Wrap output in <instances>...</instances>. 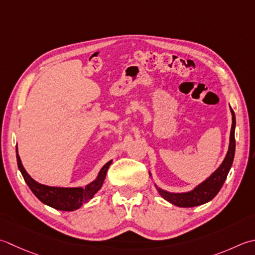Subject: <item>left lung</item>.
<instances>
[{"mask_svg":"<svg viewBox=\"0 0 255 255\" xmlns=\"http://www.w3.org/2000/svg\"><path fill=\"white\" fill-rule=\"evenodd\" d=\"M232 114V127L230 133V144H229V150L226 158L222 162L218 170L212 173V176L209 177L206 181L194 189V190L186 193H170L163 191L161 189H158L160 196L166 199L167 201L171 202L174 206L182 207V208H190L200 206V204L206 203L217 196L218 192L220 191L224 181H226L227 176L230 168L232 166L234 151H236V138H234V129H236V115L231 108Z\"/></svg>","mask_w":255,"mask_h":255,"instance_id":"1","label":"left lung"}]
</instances>
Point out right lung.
<instances>
[{
	"label": "right lung",
	"instance_id": "obj_1",
	"mask_svg": "<svg viewBox=\"0 0 255 255\" xmlns=\"http://www.w3.org/2000/svg\"><path fill=\"white\" fill-rule=\"evenodd\" d=\"M16 159L19 171H21L25 182L27 183V186L35 196H36L43 203L62 211L76 210V209L83 206V203L87 202L89 199H92L94 197V194L102 188L105 178H106L108 168L112 163L111 160L105 164L101 169V171H99L96 180L87 184L85 188H57L44 186V184L37 183L36 181L33 180V179L29 177V174L26 172V170L24 169L18 153H16Z\"/></svg>",
	"mask_w": 255,
	"mask_h": 255
}]
</instances>
